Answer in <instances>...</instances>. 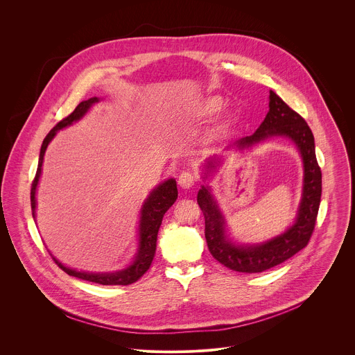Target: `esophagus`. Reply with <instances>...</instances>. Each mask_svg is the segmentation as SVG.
I'll return each mask as SVG.
<instances>
[{
  "mask_svg": "<svg viewBox=\"0 0 355 355\" xmlns=\"http://www.w3.org/2000/svg\"><path fill=\"white\" fill-rule=\"evenodd\" d=\"M178 183L182 189L189 190L196 184V176L191 172H182L178 179Z\"/></svg>",
  "mask_w": 355,
  "mask_h": 355,
  "instance_id": "1",
  "label": "esophagus"
}]
</instances>
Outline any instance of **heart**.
Returning <instances> with one entry per match:
<instances>
[{
    "instance_id": "obj_1",
    "label": "heart",
    "mask_w": 355,
    "mask_h": 355,
    "mask_svg": "<svg viewBox=\"0 0 355 355\" xmlns=\"http://www.w3.org/2000/svg\"><path fill=\"white\" fill-rule=\"evenodd\" d=\"M223 106H224V100L221 97L211 96L203 100L202 103L200 105V112L203 116H211L217 113Z\"/></svg>"
}]
</instances>
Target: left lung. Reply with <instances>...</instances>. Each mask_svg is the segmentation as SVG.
<instances>
[{
  "label": "left lung",
  "mask_w": 355,
  "mask_h": 355,
  "mask_svg": "<svg viewBox=\"0 0 355 355\" xmlns=\"http://www.w3.org/2000/svg\"><path fill=\"white\" fill-rule=\"evenodd\" d=\"M272 137H286L291 139L304 161L302 201L295 223L284 234L261 245L235 246L224 234V217L214 202L210 190L202 186L197 197V202L205 216V238L209 252L228 269L242 273H258L270 269L306 248L313 234L320 207L321 169L315 158L313 132L304 117L270 90L269 112L261 125L253 135L242 138L234 145L245 149ZM218 164V157L207 159L203 165L205 178H207Z\"/></svg>",
  "instance_id": "left-lung-1"
}]
</instances>
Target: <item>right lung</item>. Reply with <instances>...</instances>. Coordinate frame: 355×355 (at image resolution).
Segmentation results:
<instances>
[{"instance_id":"right-lung-1","label":"right lung","mask_w":355,"mask_h":355,"mask_svg":"<svg viewBox=\"0 0 355 355\" xmlns=\"http://www.w3.org/2000/svg\"><path fill=\"white\" fill-rule=\"evenodd\" d=\"M100 101V98L93 97L87 101H82L75 110L68 114L65 119L58 121L53 128L51 132L46 135L44 139V144L41 146V153H40V161H38V169L35 173V178L33 180L31 186V209H33V217H35V191L38 186V180L41 176V169H42V162H44V155L46 152L48 145L51 144V139L57 134L58 130L71 125L73 121L80 120L87 110L92 107L93 103ZM178 198V187H176V180L175 179H168L166 182L161 183L158 187H155L148 197L146 202L144 203L142 210H141V224H139V250L134 259V262L119 272L113 273H89V272H78L75 269L64 266L60 261H57L53 257V261L69 276L93 282L102 286H128L135 283L138 279H141L148 269L152 265L153 258L155 254V245H157V234L159 230V225L162 223V217L165 211L175 203Z\"/></svg>"}]
</instances>
